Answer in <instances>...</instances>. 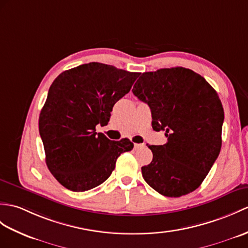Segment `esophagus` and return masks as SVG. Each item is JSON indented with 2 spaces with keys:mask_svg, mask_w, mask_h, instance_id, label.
<instances>
[{
  "mask_svg": "<svg viewBox=\"0 0 248 248\" xmlns=\"http://www.w3.org/2000/svg\"><path fill=\"white\" fill-rule=\"evenodd\" d=\"M143 147H145V143H135V145H134L135 150H138V149H141Z\"/></svg>",
  "mask_w": 248,
  "mask_h": 248,
  "instance_id": "obj_1",
  "label": "esophagus"
}]
</instances>
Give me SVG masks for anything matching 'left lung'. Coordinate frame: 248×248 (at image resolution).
<instances>
[{
  "mask_svg": "<svg viewBox=\"0 0 248 248\" xmlns=\"http://www.w3.org/2000/svg\"><path fill=\"white\" fill-rule=\"evenodd\" d=\"M132 92L150 108L153 130L168 137L148 146L153 159L141 167L143 180L165 197L194 191L222 147L224 110L216 90L189 68L171 67L142 73Z\"/></svg>",
  "mask_w": 248,
  "mask_h": 248,
  "instance_id": "8db88e82",
  "label": "left lung"
}]
</instances>
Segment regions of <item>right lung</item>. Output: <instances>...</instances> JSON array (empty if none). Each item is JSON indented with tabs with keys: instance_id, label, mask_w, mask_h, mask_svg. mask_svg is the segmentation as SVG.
Segmentation results:
<instances>
[{
	"instance_id": "1",
	"label": "right lung",
	"mask_w": 248,
	"mask_h": 248,
	"mask_svg": "<svg viewBox=\"0 0 248 248\" xmlns=\"http://www.w3.org/2000/svg\"><path fill=\"white\" fill-rule=\"evenodd\" d=\"M140 73L91 62L61 73L51 83L40 113L45 162L63 187L82 192L99 186L118 156L134 145L114 141L96 125H107L115 103L128 94Z\"/></svg>"
}]
</instances>
